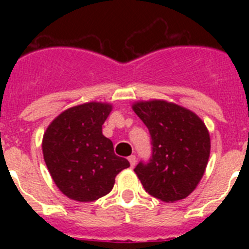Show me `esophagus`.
Returning a JSON list of instances; mask_svg holds the SVG:
<instances>
[{"instance_id": "esophagus-1", "label": "esophagus", "mask_w": 249, "mask_h": 249, "mask_svg": "<svg viewBox=\"0 0 249 249\" xmlns=\"http://www.w3.org/2000/svg\"><path fill=\"white\" fill-rule=\"evenodd\" d=\"M128 160H129V164H131V167H135L136 164V156H129L128 157Z\"/></svg>"}]
</instances>
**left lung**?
<instances>
[{
	"label": "left lung",
	"mask_w": 249,
	"mask_h": 249,
	"mask_svg": "<svg viewBox=\"0 0 249 249\" xmlns=\"http://www.w3.org/2000/svg\"><path fill=\"white\" fill-rule=\"evenodd\" d=\"M133 111L151 135V157L135 168L142 186L160 201L186 198L201 181L210 157L204 123L193 112L166 101L138 102Z\"/></svg>",
	"instance_id": "obj_1"
}]
</instances>
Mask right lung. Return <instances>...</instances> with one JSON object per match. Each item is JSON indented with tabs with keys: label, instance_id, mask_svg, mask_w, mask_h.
I'll return each instance as SVG.
<instances>
[{
	"label": "right lung",
	"instance_id": "obj_1",
	"mask_svg": "<svg viewBox=\"0 0 249 249\" xmlns=\"http://www.w3.org/2000/svg\"><path fill=\"white\" fill-rule=\"evenodd\" d=\"M112 106L89 102L62 112L43 136L46 166L59 191L68 198L92 202L113 188L114 178L129 162L114 155L102 124Z\"/></svg>",
	"mask_w": 249,
	"mask_h": 249
}]
</instances>
